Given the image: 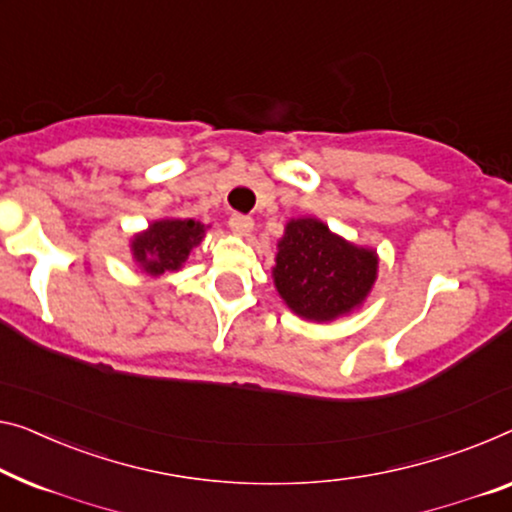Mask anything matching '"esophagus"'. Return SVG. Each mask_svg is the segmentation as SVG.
I'll return each mask as SVG.
<instances>
[{
    "instance_id": "esophagus-1",
    "label": "esophagus",
    "mask_w": 512,
    "mask_h": 512,
    "mask_svg": "<svg viewBox=\"0 0 512 512\" xmlns=\"http://www.w3.org/2000/svg\"><path fill=\"white\" fill-rule=\"evenodd\" d=\"M230 230L236 236H248L250 232H253V218L243 216V213H234V216L230 218Z\"/></svg>"
}]
</instances>
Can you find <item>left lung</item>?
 Wrapping results in <instances>:
<instances>
[{
  "mask_svg": "<svg viewBox=\"0 0 512 512\" xmlns=\"http://www.w3.org/2000/svg\"><path fill=\"white\" fill-rule=\"evenodd\" d=\"M377 273L375 248L356 246L312 216L287 220L271 269L282 303L315 324L335 322L361 308Z\"/></svg>",
  "mask_w": 512,
  "mask_h": 512,
  "instance_id": "left-lung-1",
  "label": "left lung"
}]
</instances>
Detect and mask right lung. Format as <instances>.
<instances>
[{
    "label": "right lung",
    "mask_w": 512,
    "mask_h": 512,
    "mask_svg": "<svg viewBox=\"0 0 512 512\" xmlns=\"http://www.w3.org/2000/svg\"><path fill=\"white\" fill-rule=\"evenodd\" d=\"M209 225L193 218H158L147 230L135 232L131 239V255L137 269L151 278L181 271L190 253L200 246Z\"/></svg>",
    "instance_id": "add662e5"
}]
</instances>
